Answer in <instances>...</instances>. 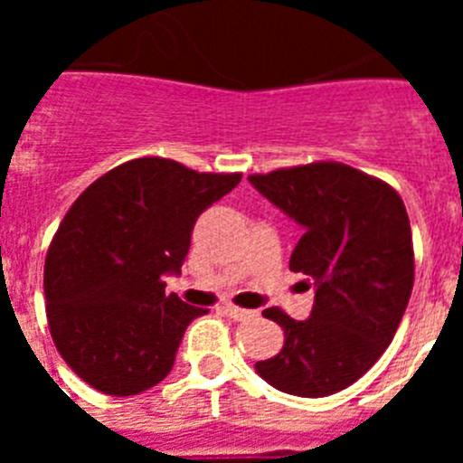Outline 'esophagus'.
<instances>
[{
    "label": "esophagus",
    "instance_id": "34e87169",
    "mask_svg": "<svg viewBox=\"0 0 463 463\" xmlns=\"http://www.w3.org/2000/svg\"><path fill=\"white\" fill-rule=\"evenodd\" d=\"M222 310L229 315V317H234V320H252V317H260V310L239 308V306L234 304H224Z\"/></svg>",
    "mask_w": 463,
    "mask_h": 463
}]
</instances>
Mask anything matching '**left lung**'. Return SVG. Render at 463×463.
<instances>
[{
	"mask_svg": "<svg viewBox=\"0 0 463 463\" xmlns=\"http://www.w3.org/2000/svg\"><path fill=\"white\" fill-rule=\"evenodd\" d=\"M248 181L304 227L289 269L315 282L310 317H264L285 334L280 353L255 364L276 390L329 396L362 378L390 345L415 280L411 220L399 192L341 162H310Z\"/></svg>",
	"mask_w": 463,
	"mask_h": 463,
	"instance_id": "1",
	"label": "left lung"
}]
</instances>
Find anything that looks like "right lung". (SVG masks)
I'll return each mask as SVG.
<instances>
[{"instance_id": "add662e5", "label": "right lung", "mask_w": 463, "mask_h": 463, "mask_svg": "<svg viewBox=\"0 0 463 463\" xmlns=\"http://www.w3.org/2000/svg\"><path fill=\"white\" fill-rule=\"evenodd\" d=\"M241 174H199L137 157L99 175L71 203L46 255V317L57 353L80 380L134 396L169 375L187 325L208 313L166 294L196 218Z\"/></svg>"}]
</instances>
